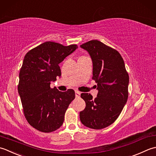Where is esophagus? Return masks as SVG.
<instances>
[{"mask_svg": "<svg viewBox=\"0 0 156 156\" xmlns=\"http://www.w3.org/2000/svg\"><path fill=\"white\" fill-rule=\"evenodd\" d=\"M80 95H81L80 92L77 91H75V96H76V98H79V97H80Z\"/></svg>", "mask_w": 156, "mask_h": 156, "instance_id": "34e87169", "label": "esophagus"}]
</instances>
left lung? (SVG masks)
<instances>
[{
	"label": "left lung",
	"mask_w": 156,
	"mask_h": 156,
	"mask_svg": "<svg viewBox=\"0 0 156 156\" xmlns=\"http://www.w3.org/2000/svg\"><path fill=\"white\" fill-rule=\"evenodd\" d=\"M88 52L93 64V77L98 93L93 99L82 93L85 108L80 112L81 122L93 129H101L115 121L128 99L129 75L120 53L98 40H91L80 46Z\"/></svg>",
	"instance_id": "8db88e82"
}]
</instances>
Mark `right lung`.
Segmentation results:
<instances>
[{
	"mask_svg": "<svg viewBox=\"0 0 156 156\" xmlns=\"http://www.w3.org/2000/svg\"><path fill=\"white\" fill-rule=\"evenodd\" d=\"M77 46L46 42L25 55L20 73L18 92L27 122L41 132L55 131L62 126L65 114L75 99L73 90L60 91L50 88L60 77L59 64Z\"/></svg>",
	"mask_w": 156,
	"mask_h": 156,
	"instance_id": "add662e5",
	"label": "right lung"
}]
</instances>
